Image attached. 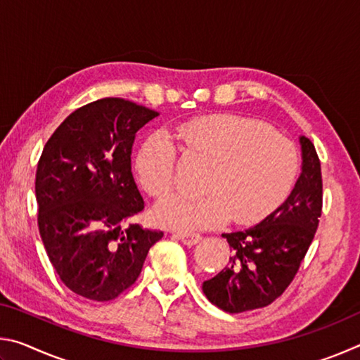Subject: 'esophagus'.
I'll return each instance as SVG.
<instances>
[{
  "mask_svg": "<svg viewBox=\"0 0 360 360\" xmlns=\"http://www.w3.org/2000/svg\"><path fill=\"white\" fill-rule=\"evenodd\" d=\"M176 236H178V238L187 246L197 245V243L202 240V235H198V233H178Z\"/></svg>",
  "mask_w": 360,
  "mask_h": 360,
  "instance_id": "obj_1",
  "label": "esophagus"
}]
</instances>
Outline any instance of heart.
<instances>
[{
  "mask_svg": "<svg viewBox=\"0 0 360 360\" xmlns=\"http://www.w3.org/2000/svg\"><path fill=\"white\" fill-rule=\"evenodd\" d=\"M184 154L210 163L203 195L174 193L154 211L163 227L192 231L217 227L231 219L252 224L281 205L294 187L300 154L297 144L260 120L216 114L176 127ZM179 150L163 135L146 141L136 157V172L146 192L163 197L178 182Z\"/></svg>",
  "mask_w": 360,
  "mask_h": 360,
  "instance_id": "heart-1",
  "label": "heart"
}]
</instances>
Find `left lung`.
<instances>
[{
  "label": "left lung",
  "mask_w": 360,
  "mask_h": 360,
  "mask_svg": "<svg viewBox=\"0 0 360 360\" xmlns=\"http://www.w3.org/2000/svg\"><path fill=\"white\" fill-rule=\"evenodd\" d=\"M300 144L302 174L285 202L254 227L222 233L231 257L203 283V292L224 311L268 307L289 288L308 252L322 212V174L314 144L304 136Z\"/></svg>",
  "instance_id": "1"
}]
</instances>
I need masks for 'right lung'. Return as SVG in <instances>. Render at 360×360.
<instances>
[{
	"label": "right lung",
	"mask_w": 360,
	"mask_h": 360,
	"mask_svg": "<svg viewBox=\"0 0 360 360\" xmlns=\"http://www.w3.org/2000/svg\"><path fill=\"white\" fill-rule=\"evenodd\" d=\"M157 115L124 98L96 100L70 114L41 154L39 235L66 288L89 300L131 288L163 236L135 222L144 200L131 173L136 131Z\"/></svg>",
	"instance_id": "right-lung-1"
}]
</instances>
